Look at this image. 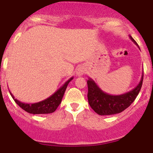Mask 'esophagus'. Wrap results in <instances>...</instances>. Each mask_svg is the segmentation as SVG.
Here are the masks:
<instances>
[{"mask_svg":"<svg viewBox=\"0 0 153 153\" xmlns=\"http://www.w3.org/2000/svg\"><path fill=\"white\" fill-rule=\"evenodd\" d=\"M85 72H86V69H85V67H83V66H79V67H77V69H76V76H83V74H85Z\"/></svg>","mask_w":153,"mask_h":153,"instance_id":"esophagus-1","label":"esophagus"}]
</instances>
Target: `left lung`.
Returning a JSON list of instances; mask_svg holds the SVG:
<instances>
[{"mask_svg":"<svg viewBox=\"0 0 153 153\" xmlns=\"http://www.w3.org/2000/svg\"><path fill=\"white\" fill-rule=\"evenodd\" d=\"M129 38L136 46L137 43L129 36ZM143 80V73L140 83L134 89L121 95H111L102 91L95 81L89 77L88 85V102L90 107L100 116H108L120 113L129 107L136 100L141 90Z\"/></svg>","mask_w":153,"mask_h":153,"instance_id":"left-lung-1","label":"left lung"}]
</instances>
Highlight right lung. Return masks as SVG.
<instances>
[{"instance_id":"1","label":"right lung","mask_w":153,"mask_h":153,"mask_svg":"<svg viewBox=\"0 0 153 153\" xmlns=\"http://www.w3.org/2000/svg\"><path fill=\"white\" fill-rule=\"evenodd\" d=\"M73 79H74V76L66 81L64 84L58 89L51 97L45 99L44 100L40 101L38 102H34V103H25V102H21L14 98L13 95L10 92V93L16 103L27 113H31V114H47V113H53L57 109V107L61 102L67 85Z\"/></svg>"}]
</instances>
